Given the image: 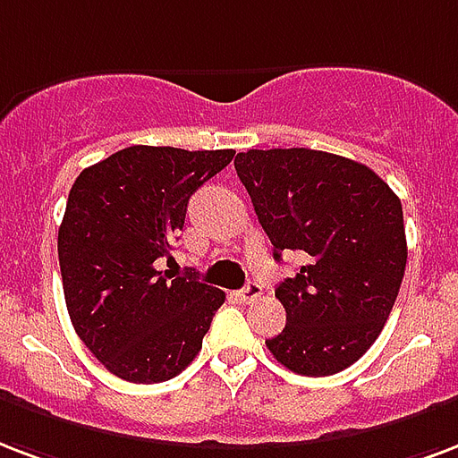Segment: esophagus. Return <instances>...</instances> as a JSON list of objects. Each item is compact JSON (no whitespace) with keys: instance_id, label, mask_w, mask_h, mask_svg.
<instances>
[{"instance_id":"esophagus-1","label":"esophagus","mask_w":458,"mask_h":458,"mask_svg":"<svg viewBox=\"0 0 458 458\" xmlns=\"http://www.w3.org/2000/svg\"><path fill=\"white\" fill-rule=\"evenodd\" d=\"M235 298L240 300V302H254L257 298H261V285L259 284H247L242 288V291L235 293Z\"/></svg>"}]
</instances>
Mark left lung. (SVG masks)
I'll return each instance as SVG.
<instances>
[{"instance_id": "obj_1", "label": "left lung", "mask_w": 458, "mask_h": 458, "mask_svg": "<svg viewBox=\"0 0 458 458\" xmlns=\"http://www.w3.org/2000/svg\"><path fill=\"white\" fill-rule=\"evenodd\" d=\"M261 228L307 264L276 288L285 329L268 338L284 368L336 375L368 353L389 319L408 247L399 197L368 165L312 148L237 153Z\"/></svg>"}]
</instances>
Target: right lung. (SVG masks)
Instances as JSON below:
<instances>
[{"instance_id": "add662e5", "label": "right lung", "mask_w": 458, "mask_h": 458, "mask_svg": "<svg viewBox=\"0 0 458 458\" xmlns=\"http://www.w3.org/2000/svg\"><path fill=\"white\" fill-rule=\"evenodd\" d=\"M235 151L129 146L72 184L57 252L72 324L120 379H173L201 351L225 293L158 271L182 230L194 191Z\"/></svg>"}]
</instances>
